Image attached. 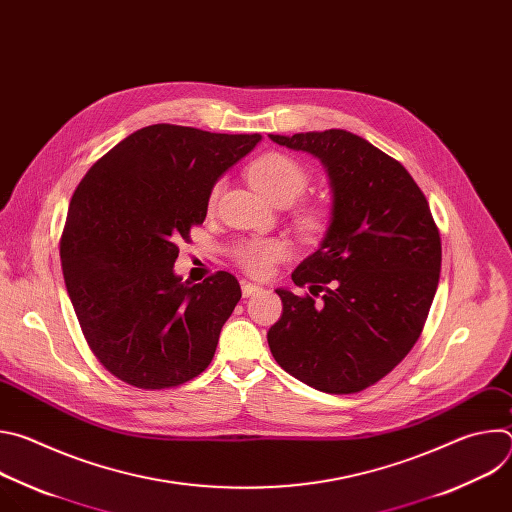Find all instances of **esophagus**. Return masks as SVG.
<instances>
[{
	"label": "esophagus",
	"mask_w": 512,
	"mask_h": 512,
	"mask_svg": "<svg viewBox=\"0 0 512 512\" xmlns=\"http://www.w3.org/2000/svg\"><path fill=\"white\" fill-rule=\"evenodd\" d=\"M261 289H263V287H261L259 283H253V281H249V279H241V291H243L245 298L257 294V291H261Z\"/></svg>",
	"instance_id": "esophagus-1"
}]
</instances>
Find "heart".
I'll return each mask as SVG.
<instances>
[{"label":"heart","mask_w":512,"mask_h":512,"mask_svg":"<svg viewBox=\"0 0 512 512\" xmlns=\"http://www.w3.org/2000/svg\"><path fill=\"white\" fill-rule=\"evenodd\" d=\"M247 178L251 186L263 194L267 200H271L277 206H287L296 202L308 188L310 176L308 172L294 160L285 154H265L257 158L247 168ZM218 186L210 190L208 202L210 206L216 202ZM326 212L318 206H304L296 212V227L298 231L312 239L318 237L326 229ZM289 255V247L281 239H253L239 247L237 251V263L251 275L263 277L271 271V267L285 259Z\"/></svg>","instance_id":"1"}]
</instances>
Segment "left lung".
Instances as JSON below:
<instances>
[{
  "mask_svg": "<svg viewBox=\"0 0 512 512\" xmlns=\"http://www.w3.org/2000/svg\"><path fill=\"white\" fill-rule=\"evenodd\" d=\"M269 137L318 158L332 188L326 237L291 273L313 296L275 289L271 354L318 391L358 393L417 342L440 281V231L411 174L367 139L344 129Z\"/></svg>",
  "mask_w": 512,
  "mask_h": 512,
  "instance_id": "obj_1",
  "label": "left lung"
}]
</instances>
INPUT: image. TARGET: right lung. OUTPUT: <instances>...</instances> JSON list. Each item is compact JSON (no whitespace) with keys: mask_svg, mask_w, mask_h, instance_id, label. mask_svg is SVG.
<instances>
[{"mask_svg":"<svg viewBox=\"0 0 512 512\" xmlns=\"http://www.w3.org/2000/svg\"><path fill=\"white\" fill-rule=\"evenodd\" d=\"M259 139L148 125L97 160L72 194L60 237L66 291L91 350L123 383L170 389L210 364L241 285L227 271L182 281L176 243L204 223L212 186Z\"/></svg>","mask_w":512,"mask_h":512,"instance_id":"right-lung-1","label":"right lung"}]
</instances>
